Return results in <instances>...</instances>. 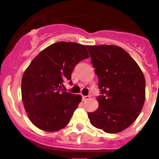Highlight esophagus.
<instances>
[{
  "instance_id": "34e87169",
  "label": "esophagus",
  "mask_w": 159,
  "mask_h": 159,
  "mask_svg": "<svg viewBox=\"0 0 159 159\" xmlns=\"http://www.w3.org/2000/svg\"><path fill=\"white\" fill-rule=\"evenodd\" d=\"M89 98H90V96H82V100H83V101H86V100L88 99Z\"/></svg>"
}]
</instances>
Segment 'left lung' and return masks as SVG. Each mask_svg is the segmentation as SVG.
<instances>
[{
	"label": "left lung",
	"mask_w": 159,
	"mask_h": 159,
	"mask_svg": "<svg viewBox=\"0 0 159 159\" xmlns=\"http://www.w3.org/2000/svg\"><path fill=\"white\" fill-rule=\"evenodd\" d=\"M98 76V107L88 113L90 123L114 134L135 121L145 102V78L135 61L117 45H86Z\"/></svg>",
	"instance_id": "obj_1"
}]
</instances>
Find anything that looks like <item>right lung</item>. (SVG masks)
Instances as JSON below:
<instances>
[{"instance_id":"obj_1","label":"right lung","mask_w":159,"mask_h":159,"mask_svg":"<svg viewBox=\"0 0 159 159\" xmlns=\"http://www.w3.org/2000/svg\"><path fill=\"white\" fill-rule=\"evenodd\" d=\"M88 57L84 45L58 42L28 66L21 79V98L28 118L38 129L56 132L68 125L81 96L63 92V80H70L77 63Z\"/></svg>"}]
</instances>
